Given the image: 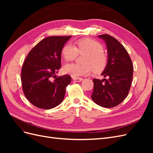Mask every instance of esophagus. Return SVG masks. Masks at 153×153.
Listing matches in <instances>:
<instances>
[{
  "label": "esophagus",
  "instance_id": "34e87169",
  "mask_svg": "<svg viewBox=\"0 0 153 153\" xmlns=\"http://www.w3.org/2000/svg\"><path fill=\"white\" fill-rule=\"evenodd\" d=\"M73 80L74 81L78 82L82 81V80H83V78H73Z\"/></svg>",
  "mask_w": 153,
  "mask_h": 153
}]
</instances>
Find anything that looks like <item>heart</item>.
Here are the masks:
<instances>
[{
    "instance_id": "b5f03b06",
    "label": "heart",
    "mask_w": 153,
    "mask_h": 153,
    "mask_svg": "<svg viewBox=\"0 0 153 153\" xmlns=\"http://www.w3.org/2000/svg\"><path fill=\"white\" fill-rule=\"evenodd\" d=\"M62 53L67 61H73L79 54H84V64L79 65L75 63L66 64L63 66V72L73 77L87 75L92 69L95 72H100L105 68L106 57L103 53V48L99 42L91 39H84L78 41L76 46L67 44L62 48Z\"/></svg>"
}]
</instances>
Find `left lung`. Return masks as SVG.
I'll return each instance as SVG.
<instances>
[{
    "label": "left lung",
    "mask_w": 153,
    "mask_h": 153,
    "mask_svg": "<svg viewBox=\"0 0 153 153\" xmlns=\"http://www.w3.org/2000/svg\"><path fill=\"white\" fill-rule=\"evenodd\" d=\"M98 37L106 45L107 63L101 75L108 79L94 78L91 98L102 107L112 108L127 97L131 87L133 66L126 50L116 39L108 34Z\"/></svg>",
    "instance_id": "left-lung-1"
}]
</instances>
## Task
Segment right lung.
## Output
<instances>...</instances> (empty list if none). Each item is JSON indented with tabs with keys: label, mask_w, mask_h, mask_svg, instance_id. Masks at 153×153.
Returning a JSON list of instances; mask_svg holds the SVG:
<instances>
[{
	"label": "right lung",
	"mask_w": 153,
	"mask_h": 153,
	"mask_svg": "<svg viewBox=\"0 0 153 153\" xmlns=\"http://www.w3.org/2000/svg\"><path fill=\"white\" fill-rule=\"evenodd\" d=\"M71 38H46L30 50L25 60L21 73L23 91L27 99L36 107L51 109L64 100L71 77L68 75L56 77L55 73L61 66L62 48Z\"/></svg>",
	"instance_id": "1"
}]
</instances>
